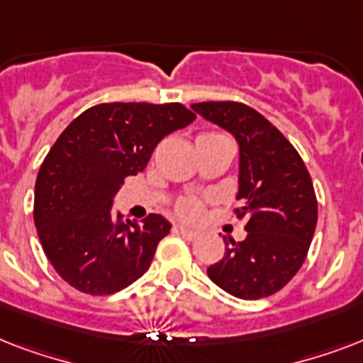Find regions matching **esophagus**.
I'll use <instances>...</instances> for the list:
<instances>
[{"mask_svg":"<svg viewBox=\"0 0 363 363\" xmlns=\"http://www.w3.org/2000/svg\"><path fill=\"white\" fill-rule=\"evenodd\" d=\"M177 232L181 233L184 239H188V241H194V239L198 238V232H194V230H190L186 226H177Z\"/></svg>","mask_w":363,"mask_h":363,"instance_id":"1","label":"esophagus"}]
</instances>
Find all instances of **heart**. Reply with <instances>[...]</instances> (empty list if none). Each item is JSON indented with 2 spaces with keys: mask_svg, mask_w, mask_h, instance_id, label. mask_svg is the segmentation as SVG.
Returning <instances> with one entry per match:
<instances>
[{
  "mask_svg": "<svg viewBox=\"0 0 363 363\" xmlns=\"http://www.w3.org/2000/svg\"><path fill=\"white\" fill-rule=\"evenodd\" d=\"M205 135H218V133H205ZM175 213L184 220H199L203 215V201L198 198H182L177 203Z\"/></svg>",
  "mask_w": 363,
  "mask_h": 363,
  "instance_id": "obj_1",
  "label": "heart"
}]
</instances>
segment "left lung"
<instances>
[{
    "mask_svg": "<svg viewBox=\"0 0 363 363\" xmlns=\"http://www.w3.org/2000/svg\"><path fill=\"white\" fill-rule=\"evenodd\" d=\"M190 107L238 139L235 213L247 220V238H228L224 258L207 275L235 298H267L298 273L315 235L318 205L309 171L292 143L252 107L238 101Z\"/></svg>",
    "mask_w": 363,
    "mask_h": 363,
    "instance_id": "obj_1",
    "label": "left lung"
}]
</instances>
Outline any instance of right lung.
I'll return each instance as SVG.
<instances>
[{
    "label": "right lung",
    "instance_id": "obj_1",
    "mask_svg": "<svg viewBox=\"0 0 363 363\" xmlns=\"http://www.w3.org/2000/svg\"><path fill=\"white\" fill-rule=\"evenodd\" d=\"M194 118L181 104H99L62 131L37 175L33 220L67 284L109 296L148 269L171 224L162 215L128 220L113 211V198L125 177L147 167L165 135Z\"/></svg>",
    "mask_w": 363,
    "mask_h": 363
}]
</instances>
